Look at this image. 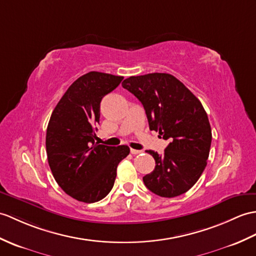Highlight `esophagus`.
Instances as JSON below:
<instances>
[{"label": "esophagus", "instance_id": "1", "mask_svg": "<svg viewBox=\"0 0 256 256\" xmlns=\"http://www.w3.org/2000/svg\"><path fill=\"white\" fill-rule=\"evenodd\" d=\"M142 150H133V148H130V154H133V155H138V154H140Z\"/></svg>", "mask_w": 256, "mask_h": 256}]
</instances>
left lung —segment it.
Returning <instances> with one entry per match:
<instances>
[{"label": "left lung", "instance_id": "8db88e82", "mask_svg": "<svg viewBox=\"0 0 256 256\" xmlns=\"http://www.w3.org/2000/svg\"><path fill=\"white\" fill-rule=\"evenodd\" d=\"M144 106L152 130L169 140L162 155L147 150L155 169L142 178L146 188L162 198H176L198 182L207 164L212 128L200 101L174 75L130 76L122 82Z\"/></svg>", "mask_w": 256, "mask_h": 256}]
</instances>
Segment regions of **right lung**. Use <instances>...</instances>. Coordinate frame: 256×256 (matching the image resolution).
<instances>
[{
  "instance_id": "1",
  "label": "right lung",
  "mask_w": 256,
  "mask_h": 256,
  "mask_svg": "<svg viewBox=\"0 0 256 256\" xmlns=\"http://www.w3.org/2000/svg\"><path fill=\"white\" fill-rule=\"evenodd\" d=\"M122 80L100 72L80 76L65 92L48 124L46 148L52 174L65 193L84 203L109 194L118 162L130 154L126 145L106 146L94 140L101 99Z\"/></svg>"
}]
</instances>
